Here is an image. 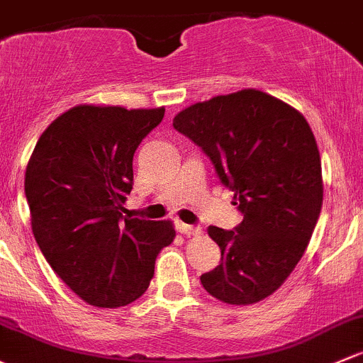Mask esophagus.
Instances as JSON below:
<instances>
[{"instance_id":"34e87169","label":"esophagus","mask_w":363,"mask_h":363,"mask_svg":"<svg viewBox=\"0 0 363 363\" xmlns=\"http://www.w3.org/2000/svg\"><path fill=\"white\" fill-rule=\"evenodd\" d=\"M175 228H177V231H179V233H182V235H186V236L198 235V233L201 231L200 228H196V226H189V224H184V223H177V224H175Z\"/></svg>"}]
</instances>
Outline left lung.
I'll use <instances>...</instances> for the list:
<instances>
[{
    "instance_id": "8db88e82",
    "label": "left lung",
    "mask_w": 363,
    "mask_h": 363,
    "mask_svg": "<svg viewBox=\"0 0 363 363\" xmlns=\"http://www.w3.org/2000/svg\"><path fill=\"white\" fill-rule=\"evenodd\" d=\"M174 128L211 158L243 216L235 230L208 228L220 264L201 274V285L228 304L272 296L303 257L322 211V162L310 125L280 99L247 89L189 106Z\"/></svg>"
}]
</instances>
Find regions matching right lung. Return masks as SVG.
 <instances>
[{"instance_id": "right-lung-1", "label": "right lung", "mask_w": 363, "mask_h": 363, "mask_svg": "<svg viewBox=\"0 0 363 363\" xmlns=\"http://www.w3.org/2000/svg\"><path fill=\"white\" fill-rule=\"evenodd\" d=\"M165 108L76 106L38 139L26 198L38 247L85 303L127 306L150 287L156 255L170 245V220L123 216L133 152Z\"/></svg>"}]
</instances>
